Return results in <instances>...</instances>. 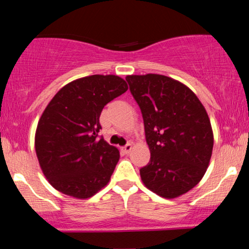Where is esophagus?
Instances as JSON below:
<instances>
[{
    "label": "esophagus",
    "instance_id": "obj_1",
    "mask_svg": "<svg viewBox=\"0 0 249 249\" xmlns=\"http://www.w3.org/2000/svg\"><path fill=\"white\" fill-rule=\"evenodd\" d=\"M131 149H132L131 144H127L125 146H124V147H122V151H124V154H129V153L131 152Z\"/></svg>",
    "mask_w": 249,
    "mask_h": 249
}]
</instances>
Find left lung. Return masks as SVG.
I'll return each instance as SVG.
<instances>
[{"instance_id": "8db88e82", "label": "left lung", "mask_w": 249, "mask_h": 249, "mask_svg": "<svg viewBox=\"0 0 249 249\" xmlns=\"http://www.w3.org/2000/svg\"><path fill=\"white\" fill-rule=\"evenodd\" d=\"M141 107L151 151L141 178L153 193L176 198L194 188L205 175L213 149L210 118L186 85L162 74L127 76Z\"/></svg>"}]
</instances>
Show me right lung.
Listing matches in <instances>:
<instances>
[{
    "label": "right lung",
    "instance_id": "right-lung-1",
    "mask_svg": "<svg viewBox=\"0 0 249 249\" xmlns=\"http://www.w3.org/2000/svg\"><path fill=\"white\" fill-rule=\"evenodd\" d=\"M128 89L114 74H93L57 91L37 124L35 149L40 169L59 192L89 198L107 185L120 159L118 148L98 138L100 115Z\"/></svg>",
    "mask_w": 249,
    "mask_h": 249
}]
</instances>
